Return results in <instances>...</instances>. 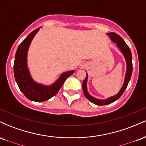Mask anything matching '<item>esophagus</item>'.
Returning <instances> with one entry per match:
<instances>
[{"mask_svg":"<svg viewBox=\"0 0 146 146\" xmlns=\"http://www.w3.org/2000/svg\"><path fill=\"white\" fill-rule=\"evenodd\" d=\"M84 66H85V65H84V64H83V65H82V64L81 65V67H82V68H84Z\"/></svg>","mask_w":146,"mask_h":146,"instance_id":"34e87169","label":"esophagus"}]
</instances>
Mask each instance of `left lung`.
I'll use <instances>...</instances> for the list:
<instances>
[{
	"mask_svg": "<svg viewBox=\"0 0 146 146\" xmlns=\"http://www.w3.org/2000/svg\"><path fill=\"white\" fill-rule=\"evenodd\" d=\"M108 36H109L110 40L113 42L116 43L117 46H118V48H119V50L121 51L122 54L124 56L125 61H126V73H125V79H124V82H123V86H122L121 88L120 89L119 93L117 95H114L113 97H110L106 100H99L94 98V97L91 96L89 93H88V90H87V80H88V74L86 73V76L84 80L83 81L82 83V88L84 93L85 97L88 99V100L92 103L95 104L98 106H104V105H107L113 103L115 101L118 100L120 97L121 96L122 94L123 93V92L125 91V90L126 89L127 86H128L129 81H130V78H131L132 75V53L130 51V48L128 45L126 44V43L125 42V41L119 36L118 34H117L116 33L111 32V33H107Z\"/></svg>",
	"mask_w": 146,
	"mask_h": 146,
	"instance_id": "left-lung-1",
	"label": "left lung"
}]
</instances>
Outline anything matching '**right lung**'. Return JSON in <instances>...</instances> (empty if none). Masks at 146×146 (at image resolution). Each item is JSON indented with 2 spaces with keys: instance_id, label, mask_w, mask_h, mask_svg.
<instances>
[{
  "instance_id": "1",
  "label": "right lung",
  "mask_w": 146,
  "mask_h": 146,
  "mask_svg": "<svg viewBox=\"0 0 146 146\" xmlns=\"http://www.w3.org/2000/svg\"><path fill=\"white\" fill-rule=\"evenodd\" d=\"M38 28L30 33L21 43L16 51L14 64L15 80L20 90L27 98L33 102H40L49 100L56 95L62 86L66 78L74 73V71L63 73L60 78L50 86L37 83L31 78L27 67V52L33 38L40 30Z\"/></svg>"
}]
</instances>
